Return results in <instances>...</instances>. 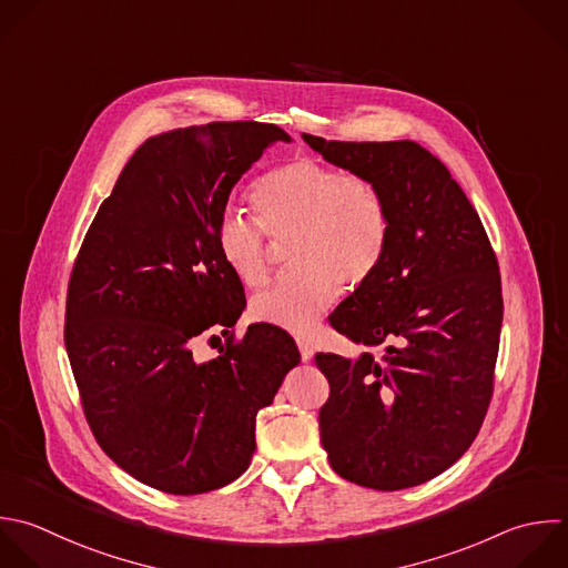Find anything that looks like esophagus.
Masks as SVG:
<instances>
[{
  "instance_id": "obj_1",
  "label": "esophagus",
  "mask_w": 568,
  "mask_h": 568,
  "mask_svg": "<svg viewBox=\"0 0 568 568\" xmlns=\"http://www.w3.org/2000/svg\"><path fill=\"white\" fill-rule=\"evenodd\" d=\"M297 348H300V355H302V362H311L313 359V346L306 337H297Z\"/></svg>"
}]
</instances>
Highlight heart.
<instances>
[{"label": "heart", "instance_id": "obj_1", "mask_svg": "<svg viewBox=\"0 0 568 568\" xmlns=\"http://www.w3.org/2000/svg\"><path fill=\"white\" fill-rule=\"evenodd\" d=\"M260 219L226 206L215 222V244L224 264L248 288L266 282L273 237L291 240L293 268L277 275L255 300L260 322L308 333L348 288L366 284L379 268L390 211L382 189L357 173L317 158H295L266 173L251 191Z\"/></svg>", "mask_w": 568, "mask_h": 568}]
</instances>
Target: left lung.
<instances>
[{"mask_svg":"<svg viewBox=\"0 0 568 568\" xmlns=\"http://www.w3.org/2000/svg\"><path fill=\"white\" fill-rule=\"evenodd\" d=\"M304 142L373 180L390 211L377 273L328 317L371 351L315 355L331 386L320 437L339 477L375 490L417 486L455 464L486 417L504 315L497 257L477 211L424 146Z\"/></svg>","mask_w":568,"mask_h":568,"instance_id":"left-lung-1","label":"left lung"}]
</instances>
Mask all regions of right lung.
I'll list each match as a JSON object with an SVG mask.
<instances>
[{"mask_svg":"<svg viewBox=\"0 0 568 568\" xmlns=\"http://www.w3.org/2000/svg\"><path fill=\"white\" fill-rule=\"evenodd\" d=\"M273 142L291 138L262 122L149 138L71 271L64 342L87 422L120 468L164 493L237 479L255 450L257 410L300 362L280 326L235 335L244 286L215 244L231 189ZM213 325L225 344L202 365L192 344Z\"/></svg>","mask_w":568,"mask_h":568,"instance_id":"1","label":"right lung"}]
</instances>
